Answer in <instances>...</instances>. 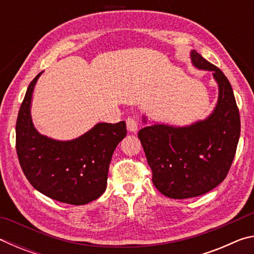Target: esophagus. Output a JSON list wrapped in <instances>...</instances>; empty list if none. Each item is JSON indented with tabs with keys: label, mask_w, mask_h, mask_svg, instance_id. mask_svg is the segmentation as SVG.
I'll return each instance as SVG.
<instances>
[{
	"label": "esophagus",
	"mask_w": 254,
	"mask_h": 254,
	"mask_svg": "<svg viewBox=\"0 0 254 254\" xmlns=\"http://www.w3.org/2000/svg\"><path fill=\"white\" fill-rule=\"evenodd\" d=\"M127 127L130 132H136L137 130V123L133 118H128L127 120Z\"/></svg>",
	"instance_id": "obj_1"
}]
</instances>
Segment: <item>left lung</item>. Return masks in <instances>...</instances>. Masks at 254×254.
I'll list each match as a JSON object with an SVG mask.
<instances>
[{
  "mask_svg": "<svg viewBox=\"0 0 254 254\" xmlns=\"http://www.w3.org/2000/svg\"><path fill=\"white\" fill-rule=\"evenodd\" d=\"M197 69L209 70L218 85L212 114L190 126L156 123L141 128L142 144L152 183L162 195L174 199L204 195L225 179L238 147L241 122L233 89L221 69L190 51ZM143 122L147 123V118Z\"/></svg>",
  "mask_w": 254,
  "mask_h": 254,
  "instance_id": "left-lung-1",
  "label": "left lung"
}]
</instances>
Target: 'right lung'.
<instances>
[{
	"label": "right lung",
	"instance_id": "1",
	"mask_svg": "<svg viewBox=\"0 0 254 254\" xmlns=\"http://www.w3.org/2000/svg\"><path fill=\"white\" fill-rule=\"evenodd\" d=\"M36 76L25 93L16 120V153L29 183L49 198L71 205L97 199L106 189L117 145L127 135L126 122L97 123L76 139L59 141L40 134L31 119Z\"/></svg>",
	"mask_w": 254,
	"mask_h": 254
}]
</instances>
